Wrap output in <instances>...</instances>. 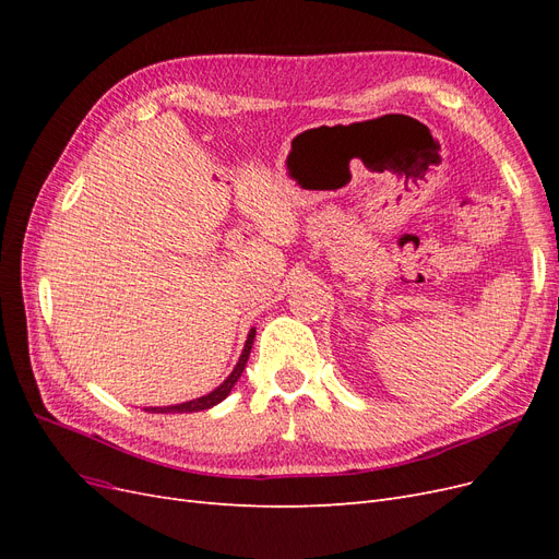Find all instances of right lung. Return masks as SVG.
I'll return each mask as SVG.
<instances>
[{
	"label": "right lung",
	"mask_w": 559,
	"mask_h": 559,
	"mask_svg": "<svg viewBox=\"0 0 559 559\" xmlns=\"http://www.w3.org/2000/svg\"><path fill=\"white\" fill-rule=\"evenodd\" d=\"M253 337H257V329H251L249 331V335H247V343H245V349H242V354H240V359H238V366L233 368V373L218 384L216 389H212L210 394H205V396H200V399H193V401H186V403H177V405H163V408H144L146 413H163V415H167V413H198V411H207V408H212V405H216V403H222L228 394H230V389L235 386V382L240 380V376H242V370H245V366H247V359H249V352H251V345H253Z\"/></svg>",
	"instance_id": "right-lung-1"
}]
</instances>
